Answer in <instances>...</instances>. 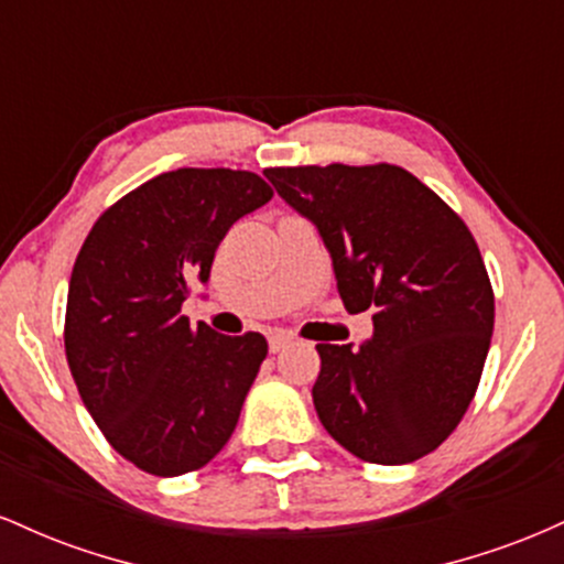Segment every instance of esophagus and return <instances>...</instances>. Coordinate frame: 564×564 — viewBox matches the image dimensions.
<instances>
[{
  "label": "esophagus",
  "instance_id": "esophagus-1",
  "mask_svg": "<svg viewBox=\"0 0 564 564\" xmlns=\"http://www.w3.org/2000/svg\"><path fill=\"white\" fill-rule=\"evenodd\" d=\"M291 336L289 334H283V332H273L270 334V352H281L283 347H289L291 345Z\"/></svg>",
  "mask_w": 564,
  "mask_h": 564
}]
</instances>
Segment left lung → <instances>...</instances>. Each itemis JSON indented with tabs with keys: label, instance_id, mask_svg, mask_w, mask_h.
I'll return each instance as SVG.
<instances>
[{
	"label": "left lung",
	"instance_id": "1",
	"mask_svg": "<svg viewBox=\"0 0 564 564\" xmlns=\"http://www.w3.org/2000/svg\"><path fill=\"white\" fill-rule=\"evenodd\" d=\"M264 177L315 225L349 313L377 307L360 347H315L321 424L364 462L426 456L467 413L494 334V289L469 228L392 164L275 166Z\"/></svg>",
	"mask_w": 564,
	"mask_h": 564
}]
</instances>
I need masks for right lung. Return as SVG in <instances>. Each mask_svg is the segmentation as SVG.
Returning <instances> with one entry per match:
<instances>
[{"label": "right lung", "instance_id": "obj_1", "mask_svg": "<svg viewBox=\"0 0 564 564\" xmlns=\"http://www.w3.org/2000/svg\"><path fill=\"white\" fill-rule=\"evenodd\" d=\"M270 198L254 172H164L116 200L76 257L70 373L108 443L142 471L200 469L236 430L268 341L191 328L180 310L196 283H209L230 225Z\"/></svg>", "mask_w": 564, "mask_h": 564}]
</instances>
